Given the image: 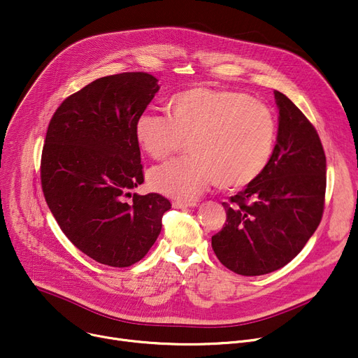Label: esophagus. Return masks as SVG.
Returning a JSON list of instances; mask_svg holds the SVG:
<instances>
[{
  "label": "esophagus",
  "mask_w": 358,
  "mask_h": 358,
  "mask_svg": "<svg viewBox=\"0 0 358 358\" xmlns=\"http://www.w3.org/2000/svg\"><path fill=\"white\" fill-rule=\"evenodd\" d=\"M194 206H197L194 201H173V208L176 209H187V208H194Z\"/></svg>",
  "instance_id": "1"
}]
</instances>
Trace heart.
Returning <instances> with one entry per match:
<instances>
[{"label":"heart","instance_id":"heart-1","mask_svg":"<svg viewBox=\"0 0 358 358\" xmlns=\"http://www.w3.org/2000/svg\"><path fill=\"white\" fill-rule=\"evenodd\" d=\"M135 139L152 159H165L189 142L192 157L152 168L150 189L168 197H199L215 182L235 190L264 171L273 155L275 120L267 106L243 92L193 87L168 101V117L143 111Z\"/></svg>","mask_w":358,"mask_h":358}]
</instances>
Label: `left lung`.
<instances>
[{
  "label": "left lung",
  "mask_w": 358,
  "mask_h": 358,
  "mask_svg": "<svg viewBox=\"0 0 358 358\" xmlns=\"http://www.w3.org/2000/svg\"><path fill=\"white\" fill-rule=\"evenodd\" d=\"M277 141L264 171L223 203L227 223L212 236L222 264L241 275L285 267L315 234L322 219L327 158L315 127L283 92Z\"/></svg>",
  "instance_id": "8db88e82"
}]
</instances>
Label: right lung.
<instances>
[{
	"label": "right lung",
	"mask_w": 358,
	"mask_h": 358,
	"mask_svg": "<svg viewBox=\"0 0 358 358\" xmlns=\"http://www.w3.org/2000/svg\"><path fill=\"white\" fill-rule=\"evenodd\" d=\"M158 90L146 72L108 75L69 96L48 127L41 177L49 209L75 247L110 267L142 259L171 209L161 194H131L143 182L135 122Z\"/></svg>",
	"instance_id": "add662e5"
}]
</instances>
